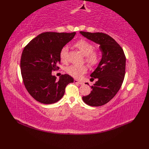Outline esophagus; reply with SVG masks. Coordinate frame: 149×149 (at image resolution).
<instances>
[{"label":"esophagus","instance_id":"obj_1","mask_svg":"<svg viewBox=\"0 0 149 149\" xmlns=\"http://www.w3.org/2000/svg\"><path fill=\"white\" fill-rule=\"evenodd\" d=\"M74 83H75L79 84H83V81H79V80H77V79H74Z\"/></svg>","mask_w":149,"mask_h":149}]
</instances>
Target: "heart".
<instances>
[{
  "label": "heart",
  "instance_id": "b5f03b06",
  "mask_svg": "<svg viewBox=\"0 0 149 149\" xmlns=\"http://www.w3.org/2000/svg\"><path fill=\"white\" fill-rule=\"evenodd\" d=\"M74 47L79 50L84 56V61L90 67L95 66L99 60V54L96 50H93L92 44L88 41L81 39L74 43ZM61 62L65 63L67 60V48L63 47L59 54ZM66 72L75 78H80L86 73L87 67L85 65H71L66 68Z\"/></svg>",
  "mask_w": 149,
  "mask_h": 149
}]
</instances>
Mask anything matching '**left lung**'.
Returning <instances> with one entry per match:
<instances>
[{"label":"left lung","instance_id":"obj_1","mask_svg":"<svg viewBox=\"0 0 149 149\" xmlns=\"http://www.w3.org/2000/svg\"><path fill=\"white\" fill-rule=\"evenodd\" d=\"M80 33L99 44L102 52V59L99 65L90 75L93 77L90 80L97 79V81L91 86V93L83 97V100L91 106H102L111 100L122 86L125 73L124 52L119 44L106 34L84 31Z\"/></svg>","mask_w":149,"mask_h":149}]
</instances>
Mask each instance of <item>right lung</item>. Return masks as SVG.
<instances>
[{"mask_svg": "<svg viewBox=\"0 0 149 149\" xmlns=\"http://www.w3.org/2000/svg\"><path fill=\"white\" fill-rule=\"evenodd\" d=\"M75 33L46 32L39 34L25 47L22 54L20 70L28 92L38 102L45 104L58 102L64 95L65 88L74 83L68 74L59 80L52 72L59 69V54Z\"/></svg>", "mask_w": 149, "mask_h": 149, "instance_id": "right-lung-1", "label": "right lung"}]
</instances>
